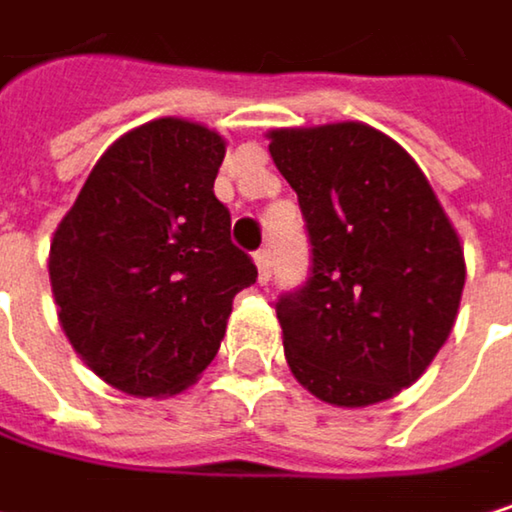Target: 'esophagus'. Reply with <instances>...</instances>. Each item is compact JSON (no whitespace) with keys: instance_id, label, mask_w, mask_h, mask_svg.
Masks as SVG:
<instances>
[{"instance_id":"1","label":"esophagus","mask_w":512,"mask_h":512,"mask_svg":"<svg viewBox=\"0 0 512 512\" xmlns=\"http://www.w3.org/2000/svg\"><path fill=\"white\" fill-rule=\"evenodd\" d=\"M254 264H258V279H261V285H267V282H270V251H267V248L254 251Z\"/></svg>"}]
</instances>
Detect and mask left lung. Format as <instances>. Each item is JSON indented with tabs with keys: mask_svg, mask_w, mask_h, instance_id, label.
<instances>
[{
	"mask_svg": "<svg viewBox=\"0 0 512 512\" xmlns=\"http://www.w3.org/2000/svg\"><path fill=\"white\" fill-rule=\"evenodd\" d=\"M300 197L312 276L276 306L285 360L321 402L366 408L411 387L447 342L465 251L420 164L366 122L273 128Z\"/></svg>",
	"mask_w": 512,
	"mask_h": 512,
	"instance_id": "obj_1",
	"label": "left lung"
}]
</instances>
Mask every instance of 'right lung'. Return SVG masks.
Returning <instances> with one entry per match:
<instances>
[{
  "label": "right lung",
  "instance_id": "1",
  "mask_svg": "<svg viewBox=\"0 0 512 512\" xmlns=\"http://www.w3.org/2000/svg\"><path fill=\"white\" fill-rule=\"evenodd\" d=\"M227 140L161 116L113 140L50 239V288L80 360L128 396H176L221 348L258 270L212 182Z\"/></svg>",
  "mask_w": 512,
  "mask_h": 512
}]
</instances>
